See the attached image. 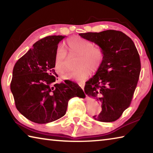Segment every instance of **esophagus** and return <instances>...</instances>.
Returning a JSON list of instances; mask_svg holds the SVG:
<instances>
[{
	"label": "esophagus",
	"mask_w": 153,
	"mask_h": 153,
	"mask_svg": "<svg viewBox=\"0 0 153 153\" xmlns=\"http://www.w3.org/2000/svg\"><path fill=\"white\" fill-rule=\"evenodd\" d=\"M78 84H79V86L82 88L84 90V86H85V84L84 82H79L78 83Z\"/></svg>",
	"instance_id": "esophagus-1"
}]
</instances>
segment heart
<instances>
[{
    "mask_svg": "<svg viewBox=\"0 0 153 153\" xmlns=\"http://www.w3.org/2000/svg\"><path fill=\"white\" fill-rule=\"evenodd\" d=\"M67 42L71 53L79 55V58L76 63L77 68L63 76V79L83 81L89 77L91 71L96 73L98 71L105 58L104 51L101 48L94 46V44L90 40L78 36L69 38ZM67 55L66 49L63 45H59L55 53L54 68L60 74L65 71Z\"/></svg>",
    "mask_w": 153,
    "mask_h": 153,
    "instance_id": "b5f03b06",
    "label": "heart"
}]
</instances>
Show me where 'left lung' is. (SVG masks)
<instances>
[{
	"mask_svg": "<svg viewBox=\"0 0 153 153\" xmlns=\"http://www.w3.org/2000/svg\"><path fill=\"white\" fill-rule=\"evenodd\" d=\"M79 35L99 46L105 53L100 68L84 87L85 93L101 104L102 111L93 118L102 122L115 121L132 100L141 69L138 52L131 38L120 31Z\"/></svg>",
	"mask_w": 153,
	"mask_h": 153,
	"instance_id": "1",
	"label": "left lung"
}]
</instances>
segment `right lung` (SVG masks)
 Segmentation results:
<instances>
[{
  "instance_id": "right-lung-1",
  "label": "right lung",
  "mask_w": 153,
  "mask_h": 153,
  "mask_svg": "<svg viewBox=\"0 0 153 153\" xmlns=\"http://www.w3.org/2000/svg\"><path fill=\"white\" fill-rule=\"evenodd\" d=\"M65 37L50 36L37 41L13 67L11 90L15 106L34 123L59 120L65 114L71 98L85 97L76 82L55 83L58 76L54 69L55 55L58 44Z\"/></svg>"
}]
</instances>
